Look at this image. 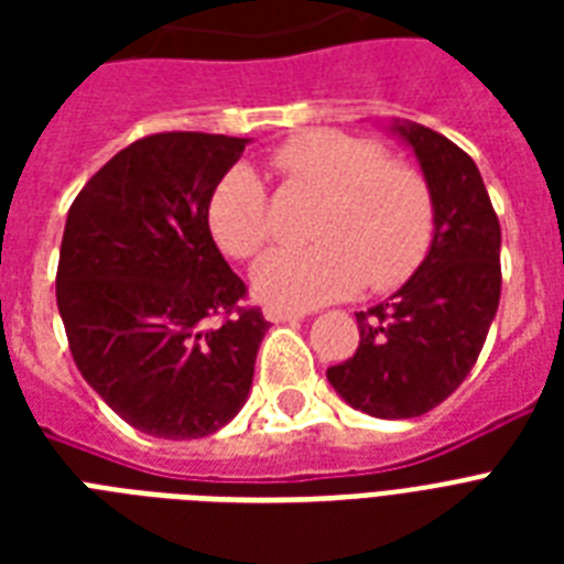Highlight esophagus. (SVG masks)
I'll use <instances>...</instances> for the list:
<instances>
[{
	"label": "esophagus",
	"mask_w": 564,
	"mask_h": 564,
	"mask_svg": "<svg viewBox=\"0 0 564 564\" xmlns=\"http://www.w3.org/2000/svg\"><path fill=\"white\" fill-rule=\"evenodd\" d=\"M265 318L269 322H295V318H304V310H295V307H283V304H265L263 307Z\"/></svg>",
	"instance_id": "esophagus-1"
}]
</instances>
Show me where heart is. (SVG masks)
Here are the masks:
<instances>
[{
	"mask_svg": "<svg viewBox=\"0 0 564 564\" xmlns=\"http://www.w3.org/2000/svg\"><path fill=\"white\" fill-rule=\"evenodd\" d=\"M274 170L322 193L313 246L272 248L251 269L254 290L286 307H316L366 283L392 290L424 260L433 239V195L410 163L345 131H307L274 152ZM216 242L230 257H251L269 239V195L251 166L237 163L216 184L207 207Z\"/></svg>",
	"mask_w": 564,
	"mask_h": 564,
	"instance_id": "obj_1",
	"label": "heart"
}]
</instances>
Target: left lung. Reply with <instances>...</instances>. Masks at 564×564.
Wrapping results in <instances>:
<instances>
[{
	"label": "left lung",
	"mask_w": 564,
	"mask_h": 564,
	"mask_svg": "<svg viewBox=\"0 0 564 564\" xmlns=\"http://www.w3.org/2000/svg\"><path fill=\"white\" fill-rule=\"evenodd\" d=\"M433 195V239L410 281L354 313L360 348L327 369L336 394L375 419H415L456 392L500 304V221L477 163L410 119L389 122Z\"/></svg>",
	"instance_id": "8db88e82"
}]
</instances>
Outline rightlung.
I'll list each match as a JSON object with an SVG mask.
<instances>
[{
    "label": "right lung",
    "mask_w": 564,
    "mask_h": 564,
    "mask_svg": "<svg viewBox=\"0 0 564 564\" xmlns=\"http://www.w3.org/2000/svg\"><path fill=\"white\" fill-rule=\"evenodd\" d=\"M246 137L170 131L113 154L66 213L57 310L84 380L140 433L202 438L248 401L269 322L213 242Z\"/></svg>",
    "instance_id": "add662e5"
}]
</instances>
